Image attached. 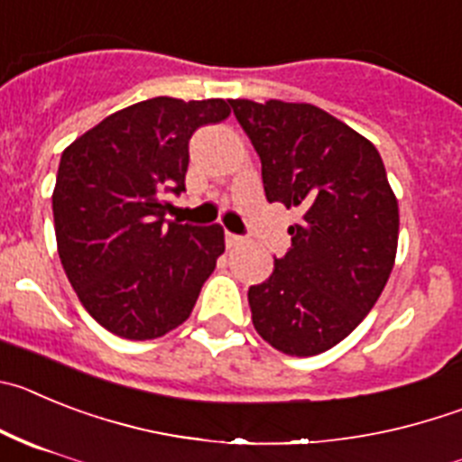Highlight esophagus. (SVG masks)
<instances>
[{"label": "esophagus", "instance_id": "1", "mask_svg": "<svg viewBox=\"0 0 462 462\" xmlns=\"http://www.w3.org/2000/svg\"><path fill=\"white\" fill-rule=\"evenodd\" d=\"M245 243V238H240V236L236 234H226V245L228 247H240V245Z\"/></svg>", "mask_w": 462, "mask_h": 462}]
</instances>
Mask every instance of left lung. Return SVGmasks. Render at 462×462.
Instances as JSON below:
<instances>
[{"label": "left lung", "instance_id": "left-lung-1", "mask_svg": "<svg viewBox=\"0 0 462 462\" xmlns=\"http://www.w3.org/2000/svg\"><path fill=\"white\" fill-rule=\"evenodd\" d=\"M261 158L265 199L302 217L270 279L247 293L256 332L279 353L320 355L378 302L396 261L399 201L378 148L309 103L231 100Z\"/></svg>", "mask_w": 462, "mask_h": 462}]
</instances>
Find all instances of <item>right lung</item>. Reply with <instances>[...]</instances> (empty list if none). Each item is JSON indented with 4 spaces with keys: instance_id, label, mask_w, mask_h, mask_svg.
<instances>
[{
    "instance_id": "right-lung-1",
    "label": "right lung",
    "mask_w": 462,
    "mask_h": 462,
    "mask_svg": "<svg viewBox=\"0 0 462 462\" xmlns=\"http://www.w3.org/2000/svg\"><path fill=\"white\" fill-rule=\"evenodd\" d=\"M228 100H142L109 114L61 153L52 192L57 252L79 302L130 341L188 320L224 254V228L164 219L185 189L189 137Z\"/></svg>"
}]
</instances>
